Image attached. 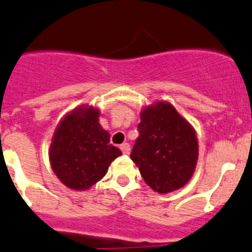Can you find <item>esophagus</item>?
Masks as SVG:
<instances>
[{
	"mask_svg": "<svg viewBox=\"0 0 252 252\" xmlns=\"http://www.w3.org/2000/svg\"><path fill=\"white\" fill-rule=\"evenodd\" d=\"M121 149L122 152H123V154H129V152H130V146H129L128 143H123L121 146Z\"/></svg>",
	"mask_w": 252,
	"mask_h": 252,
	"instance_id": "1",
	"label": "esophagus"
}]
</instances>
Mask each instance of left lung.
Returning a JSON list of instances; mask_svg holds the SVG:
<instances>
[{
	"mask_svg": "<svg viewBox=\"0 0 252 252\" xmlns=\"http://www.w3.org/2000/svg\"><path fill=\"white\" fill-rule=\"evenodd\" d=\"M139 137L130 159L143 180L158 193L182 188L193 176L198 142L193 126L167 101H157L140 112Z\"/></svg>",
	"mask_w": 252,
	"mask_h": 252,
	"instance_id": "1",
	"label": "left lung"
}]
</instances>
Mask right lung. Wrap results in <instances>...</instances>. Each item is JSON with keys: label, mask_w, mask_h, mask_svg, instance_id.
Returning <instances> with one entry per match:
<instances>
[{"label": "right lung", "mask_w": 252, "mask_h": 252, "mask_svg": "<svg viewBox=\"0 0 252 252\" xmlns=\"http://www.w3.org/2000/svg\"><path fill=\"white\" fill-rule=\"evenodd\" d=\"M100 112L81 105L67 113L59 123L49 157L51 168L66 187L83 191L100 181L110 163L122 156L109 144L110 135L99 124Z\"/></svg>", "instance_id": "1"}]
</instances>
